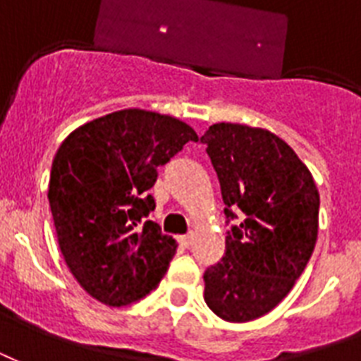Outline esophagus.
<instances>
[{
    "instance_id": "esophagus-1",
    "label": "esophagus",
    "mask_w": 361,
    "mask_h": 361,
    "mask_svg": "<svg viewBox=\"0 0 361 361\" xmlns=\"http://www.w3.org/2000/svg\"><path fill=\"white\" fill-rule=\"evenodd\" d=\"M192 238L195 236H192V232H191V234H183V236H180L178 240H180V243L183 247H189L192 243Z\"/></svg>"
}]
</instances>
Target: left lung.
I'll list each match as a JSON object with an SVG mask.
<instances>
[{
	"mask_svg": "<svg viewBox=\"0 0 361 361\" xmlns=\"http://www.w3.org/2000/svg\"><path fill=\"white\" fill-rule=\"evenodd\" d=\"M200 142L219 178L226 223L236 221L225 257L204 274V300L223 320H255L292 290L313 255L319 189L294 149L266 129L215 123Z\"/></svg>",
	"mask_w": 361,
	"mask_h": 361,
	"instance_id": "left-lung-1",
	"label": "left lung"
}]
</instances>
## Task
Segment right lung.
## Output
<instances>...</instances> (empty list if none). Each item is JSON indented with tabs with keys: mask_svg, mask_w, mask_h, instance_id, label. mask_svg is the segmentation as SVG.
Masks as SVG:
<instances>
[{
	"mask_svg": "<svg viewBox=\"0 0 361 361\" xmlns=\"http://www.w3.org/2000/svg\"><path fill=\"white\" fill-rule=\"evenodd\" d=\"M198 136L172 116L127 109L73 130L48 183L58 243L84 290L110 307L138 302L159 285L176 240L146 221L157 169Z\"/></svg>",
	"mask_w": 361,
	"mask_h": 361,
	"instance_id": "right-lung-1",
	"label": "right lung"
}]
</instances>
